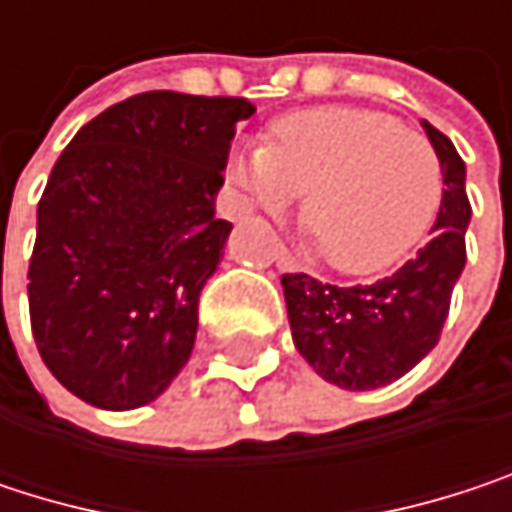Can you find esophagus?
I'll list each match as a JSON object with an SVG mask.
<instances>
[{
	"instance_id": "obj_1",
	"label": "esophagus",
	"mask_w": 512,
	"mask_h": 512,
	"mask_svg": "<svg viewBox=\"0 0 512 512\" xmlns=\"http://www.w3.org/2000/svg\"><path fill=\"white\" fill-rule=\"evenodd\" d=\"M275 266L284 269V272H299V269H302L299 260L287 252V246H275Z\"/></svg>"
}]
</instances>
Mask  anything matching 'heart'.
<instances>
[{"mask_svg": "<svg viewBox=\"0 0 512 512\" xmlns=\"http://www.w3.org/2000/svg\"><path fill=\"white\" fill-rule=\"evenodd\" d=\"M234 186L269 207L305 192L317 252L341 272L367 275L406 255L442 198L433 145L397 118L356 106H320L281 118L272 142L231 156Z\"/></svg>", "mask_w": 512, "mask_h": 512, "instance_id": "1", "label": "heart"}]
</instances>
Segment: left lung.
<instances>
[{
    "label": "left lung",
    "mask_w": 512,
    "mask_h": 512,
    "mask_svg": "<svg viewBox=\"0 0 512 512\" xmlns=\"http://www.w3.org/2000/svg\"><path fill=\"white\" fill-rule=\"evenodd\" d=\"M424 130L445 177L433 240L370 284H329L308 272L281 275L296 350L323 379L350 391L400 379L439 344L465 266L471 219L465 162L445 133L427 121Z\"/></svg>",
    "instance_id": "left-lung-1"
}]
</instances>
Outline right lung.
<instances>
[{
    "label": "right lung",
    "instance_id": "obj_1",
    "mask_svg": "<svg viewBox=\"0 0 512 512\" xmlns=\"http://www.w3.org/2000/svg\"><path fill=\"white\" fill-rule=\"evenodd\" d=\"M246 97L133 94L52 165L29 257V317L50 373L100 409L156 400L192 356L198 299L231 225L213 216Z\"/></svg>",
    "mask_w": 512,
    "mask_h": 512
}]
</instances>
